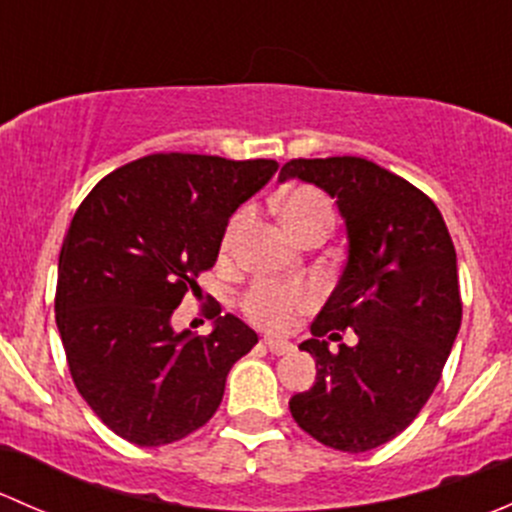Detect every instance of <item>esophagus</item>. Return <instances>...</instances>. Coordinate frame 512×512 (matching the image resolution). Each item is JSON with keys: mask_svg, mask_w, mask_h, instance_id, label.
Instances as JSON below:
<instances>
[{"mask_svg": "<svg viewBox=\"0 0 512 512\" xmlns=\"http://www.w3.org/2000/svg\"><path fill=\"white\" fill-rule=\"evenodd\" d=\"M265 347L270 349L272 354L282 356V354H289L294 349L292 342H285V339H275V337H265Z\"/></svg>", "mask_w": 512, "mask_h": 512, "instance_id": "obj_1", "label": "esophagus"}]
</instances>
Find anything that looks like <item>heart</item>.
I'll return each mask as SVG.
<instances>
[{
  "instance_id": "1",
  "label": "heart",
  "mask_w": 512,
  "mask_h": 512,
  "mask_svg": "<svg viewBox=\"0 0 512 512\" xmlns=\"http://www.w3.org/2000/svg\"><path fill=\"white\" fill-rule=\"evenodd\" d=\"M280 213L285 225L289 227L299 242L307 240L309 232L317 227H332L334 210L327 195L319 193L317 188H294L292 193L282 200ZM250 220V210H237L225 227L223 250L230 252L235 247L237 237L245 230ZM314 292L309 287H285L275 282H257L247 289L242 297V312L250 317V322L260 324L267 329H285L294 322V317L307 312L314 304Z\"/></svg>"
}]
</instances>
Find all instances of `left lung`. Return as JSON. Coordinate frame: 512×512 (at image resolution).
<instances>
[{"label": "left lung", "mask_w": 512, "mask_h": 512, "mask_svg": "<svg viewBox=\"0 0 512 512\" xmlns=\"http://www.w3.org/2000/svg\"><path fill=\"white\" fill-rule=\"evenodd\" d=\"M287 178L337 198L349 237L339 285L299 344L317 381L289 411L324 446L371 451L414 421L441 379L463 317L456 247L436 203L371 160L292 158ZM334 328H354L355 347L332 353L321 337L338 341Z\"/></svg>", "instance_id": "obj_1"}]
</instances>
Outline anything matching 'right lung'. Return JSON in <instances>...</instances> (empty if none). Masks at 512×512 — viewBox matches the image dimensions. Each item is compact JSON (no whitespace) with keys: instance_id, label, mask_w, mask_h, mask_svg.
<instances>
[{"instance_id":"1","label":"right lung","mask_w":512,"mask_h":512,"mask_svg":"<svg viewBox=\"0 0 512 512\" xmlns=\"http://www.w3.org/2000/svg\"><path fill=\"white\" fill-rule=\"evenodd\" d=\"M277 160L153 153L96 183L59 255L56 327L91 411L136 446H165L213 418L227 371L257 344L232 314L208 337L170 317L215 265L230 215Z\"/></svg>"}]
</instances>
